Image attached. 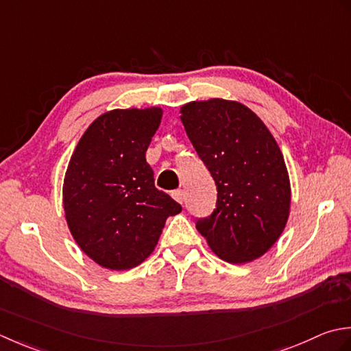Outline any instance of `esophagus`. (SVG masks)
I'll return each mask as SVG.
<instances>
[{"label": "esophagus", "mask_w": 351, "mask_h": 351, "mask_svg": "<svg viewBox=\"0 0 351 351\" xmlns=\"http://www.w3.org/2000/svg\"><path fill=\"white\" fill-rule=\"evenodd\" d=\"M171 195H173V198L178 203L184 202V191L183 189H176V191H173V194Z\"/></svg>", "instance_id": "obj_1"}]
</instances>
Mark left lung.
Returning <instances> with one entry per match:
<instances>
[{"label":"left lung","instance_id":"8db88e82","mask_svg":"<svg viewBox=\"0 0 351 351\" xmlns=\"http://www.w3.org/2000/svg\"><path fill=\"white\" fill-rule=\"evenodd\" d=\"M182 123L217 184V206L195 219L221 259L254 261L273 247L289 215V177L280 148L244 104L226 99L189 103Z\"/></svg>","mask_w":351,"mask_h":351}]
</instances>
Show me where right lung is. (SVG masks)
Here are the masks:
<instances>
[{"label": "right lung", "mask_w": 351, "mask_h": 351, "mask_svg": "<svg viewBox=\"0 0 351 351\" xmlns=\"http://www.w3.org/2000/svg\"><path fill=\"white\" fill-rule=\"evenodd\" d=\"M162 110L125 109L98 117L71 157L63 206L75 242L98 265L138 267L159 241L168 217L182 210L154 186L145 153Z\"/></svg>", "instance_id": "add662e5"}]
</instances>
